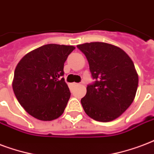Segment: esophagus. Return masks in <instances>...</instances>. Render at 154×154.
I'll use <instances>...</instances> for the list:
<instances>
[{"instance_id": "esophagus-1", "label": "esophagus", "mask_w": 154, "mask_h": 154, "mask_svg": "<svg viewBox=\"0 0 154 154\" xmlns=\"http://www.w3.org/2000/svg\"><path fill=\"white\" fill-rule=\"evenodd\" d=\"M72 86H77V85H78V84H77V83H75L74 82V83H72Z\"/></svg>"}]
</instances>
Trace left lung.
<instances>
[{"instance_id":"8db88e82","label":"left lung","mask_w":154,"mask_h":154,"mask_svg":"<svg viewBox=\"0 0 154 154\" xmlns=\"http://www.w3.org/2000/svg\"><path fill=\"white\" fill-rule=\"evenodd\" d=\"M85 54L96 82L86 87L81 103L89 117L99 122L117 119L134 100L138 74L132 59L117 46L92 42L77 46Z\"/></svg>"}]
</instances>
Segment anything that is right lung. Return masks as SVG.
Instances as JSON below:
<instances>
[{
	"label": "right lung",
	"mask_w": 154,
	"mask_h": 154,
	"mask_svg": "<svg viewBox=\"0 0 154 154\" xmlns=\"http://www.w3.org/2000/svg\"><path fill=\"white\" fill-rule=\"evenodd\" d=\"M74 46L46 44L23 56L16 66L12 86L18 103L35 119L51 121L64 113L70 98L64 64Z\"/></svg>",
	"instance_id": "obj_1"
}]
</instances>
